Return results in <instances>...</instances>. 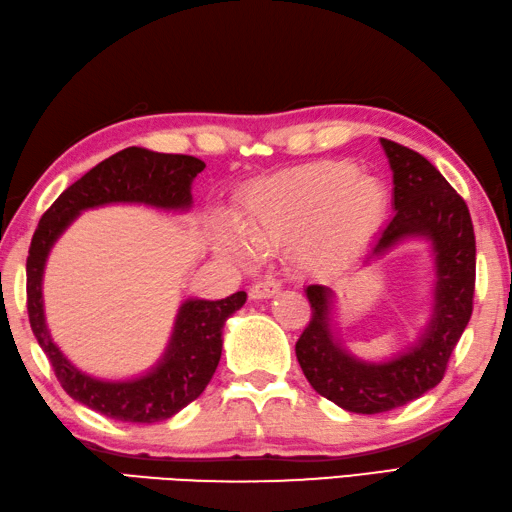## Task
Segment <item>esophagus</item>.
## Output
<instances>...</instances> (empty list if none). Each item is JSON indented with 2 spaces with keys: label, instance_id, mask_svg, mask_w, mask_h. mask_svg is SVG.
Returning <instances> with one entry per match:
<instances>
[{
  "label": "esophagus",
  "instance_id": "1",
  "mask_svg": "<svg viewBox=\"0 0 512 512\" xmlns=\"http://www.w3.org/2000/svg\"><path fill=\"white\" fill-rule=\"evenodd\" d=\"M282 288V282L275 280V277H266V280H259L250 286V297L253 300H266V297L275 295Z\"/></svg>",
  "mask_w": 512,
  "mask_h": 512
}]
</instances>
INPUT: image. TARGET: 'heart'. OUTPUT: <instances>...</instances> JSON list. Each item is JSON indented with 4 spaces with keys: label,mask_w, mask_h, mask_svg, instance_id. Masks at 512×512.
<instances>
[{
    "label": "heart",
    "mask_w": 512,
    "mask_h": 512,
    "mask_svg": "<svg viewBox=\"0 0 512 512\" xmlns=\"http://www.w3.org/2000/svg\"><path fill=\"white\" fill-rule=\"evenodd\" d=\"M385 212L383 183L358 174L353 163H315L255 185L241 201L239 228H221L219 244L239 259H253L257 248L302 237L306 257L331 262L374 235Z\"/></svg>",
    "instance_id": "obj_1"
}]
</instances>
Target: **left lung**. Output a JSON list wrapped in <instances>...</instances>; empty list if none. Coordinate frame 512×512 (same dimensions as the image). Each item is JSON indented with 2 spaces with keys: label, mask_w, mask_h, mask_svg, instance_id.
Listing matches in <instances>:
<instances>
[{
  "label": "left lung",
  "mask_w": 512,
  "mask_h": 512,
  "mask_svg": "<svg viewBox=\"0 0 512 512\" xmlns=\"http://www.w3.org/2000/svg\"><path fill=\"white\" fill-rule=\"evenodd\" d=\"M394 172V217L371 246V262L407 237H427L436 253L434 318L418 345L401 358L371 365L347 356L331 336V291L309 284L311 320L295 342L306 380L320 396L356 414H380L401 407L436 387L452 349L472 315L475 297V228L466 201L441 172L410 147L380 138Z\"/></svg>",
  "instance_id": "obj_1"
}]
</instances>
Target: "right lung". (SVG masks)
I'll return each mask as SVG.
<instances>
[{
	"mask_svg": "<svg viewBox=\"0 0 512 512\" xmlns=\"http://www.w3.org/2000/svg\"><path fill=\"white\" fill-rule=\"evenodd\" d=\"M206 163L185 154H159L143 147H127L69 185L44 212L26 257V309L29 322L49 358L55 378L73 401L91 407L114 421L156 423L197 401L210 383L221 358V331L232 313L246 302L237 291L226 300H188L174 324L172 342L159 367L127 383H105L82 374L53 345L44 324L42 271L46 255L60 232L82 210L105 203L132 201L156 208H188L190 183Z\"/></svg>",
	"mask_w": 512,
	"mask_h": 512,
	"instance_id": "right-lung-1",
	"label": "right lung"
}]
</instances>
